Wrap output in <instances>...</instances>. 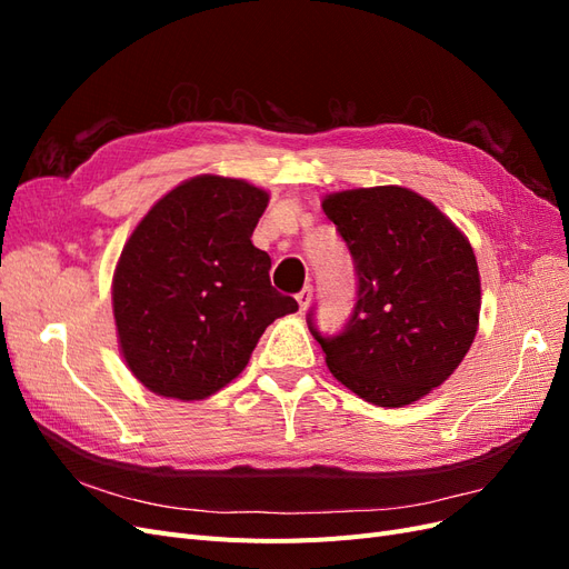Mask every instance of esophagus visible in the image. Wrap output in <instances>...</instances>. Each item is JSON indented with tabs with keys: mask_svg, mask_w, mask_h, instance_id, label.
Here are the masks:
<instances>
[{
	"mask_svg": "<svg viewBox=\"0 0 569 569\" xmlns=\"http://www.w3.org/2000/svg\"><path fill=\"white\" fill-rule=\"evenodd\" d=\"M311 299H313V287L311 284H306L299 295H297V301H299V308L301 311H306L308 308V303H311Z\"/></svg>",
	"mask_w": 569,
	"mask_h": 569,
	"instance_id": "esophagus-1",
	"label": "esophagus"
}]
</instances>
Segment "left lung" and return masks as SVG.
I'll list each match as a JSON object with an SVG mask.
<instances>
[{"mask_svg": "<svg viewBox=\"0 0 569 569\" xmlns=\"http://www.w3.org/2000/svg\"><path fill=\"white\" fill-rule=\"evenodd\" d=\"M356 270L353 311L337 335L306 322L327 368L360 399L401 408L449 380L479 322L472 247L432 201L406 187L347 189L322 201Z\"/></svg>", "mask_w": 569, "mask_h": 569, "instance_id": "obj_1", "label": "left lung"}]
</instances>
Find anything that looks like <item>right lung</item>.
<instances>
[{
	"label": "right lung",
	"instance_id": "obj_1",
	"mask_svg": "<svg viewBox=\"0 0 569 569\" xmlns=\"http://www.w3.org/2000/svg\"><path fill=\"white\" fill-rule=\"evenodd\" d=\"M268 194L244 180L199 176L142 218L113 274L120 351L149 391L199 401L232 382L266 327L299 303L270 284L251 244Z\"/></svg>",
	"mask_w": 569,
	"mask_h": 569
}]
</instances>
